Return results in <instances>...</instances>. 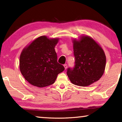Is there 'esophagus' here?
Wrapping results in <instances>:
<instances>
[{
	"label": "esophagus",
	"instance_id": "1",
	"mask_svg": "<svg viewBox=\"0 0 122 122\" xmlns=\"http://www.w3.org/2000/svg\"><path fill=\"white\" fill-rule=\"evenodd\" d=\"M63 66H64V67H65V69H66L67 68V67H68V66H67V64H65V65H63Z\"/></svg>",
	"mask_w": 122,
	"mask_h": 122
}]
</instances>
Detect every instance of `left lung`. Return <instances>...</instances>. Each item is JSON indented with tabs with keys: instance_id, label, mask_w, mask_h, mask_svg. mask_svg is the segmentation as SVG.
I'll list each match as a JSON object with an SVG mask.
<instances>
[{
	"instance_id": "8db88e82",
	"label": "left lung",
	"mask_w": 122,
	"mask_h": 122,
	"mask_svg": "<svg viewBox=\"0 0 122 122\" xmlns=\"http://www.w3.org/2000/svg\"><path fill=\"white\" fill-rule=\"evenodd\" d=\"M73 42L75 66L68 68L70 81L76 86H86L97 81L104 72L106 56L100 45L89 36H82Z\"/></svg>"
}]
</instances>
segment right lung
Instances as JSON below:
<instances>
[{
	"instance_id": "add662e5",
	"label": "right lung",
	"mask_w": 122,
	"mask_h": 122,
	"mask_svg": "<svg viewBox=\"0 0 122 122\" xmlns=\"http://www.w3.org/2000/svg\"><path fill=\"white\" fill-rule=\"evenodd\" d=\"M58 38L41 36L24 48L19 67L22 76L32 85L45 87L53 84L65 67L57 62L55 46Z\"/></svg>"
}]
</instances>
